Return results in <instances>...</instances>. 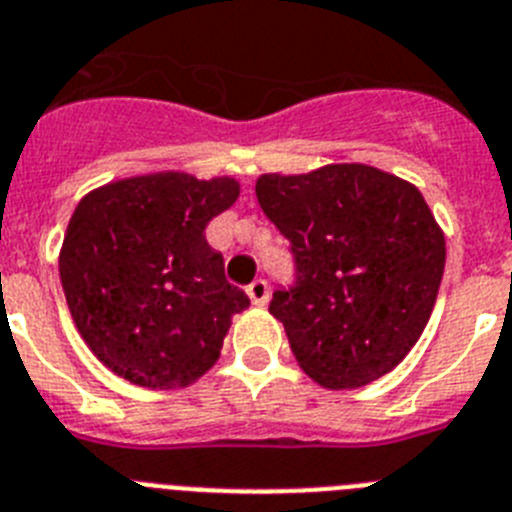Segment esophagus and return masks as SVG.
<instances>
[{
  "instance_id": "esophagus-1",
  "label": "esophagus",
  "mask_w": 512,
  "mask_h": 512,
  "mask_svg": "<svg viewBox=\"0 0 512 512\" xmlns=\"http://www.w3.org/2000/svg\"><path fill=\"white\" fill-rule=\"evenodd\" d=\"M247 296L252 299V304L255 306H265L270 299V286L265 278H257V281H252L250 286H247Z\"/></svg>"
}]
</instances>
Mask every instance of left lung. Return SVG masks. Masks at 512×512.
I'll return each mask as SVG.
<instances>
[{
  "mask_svg": "<svg viewBox=\"0 0 512 512\" xmlns=\"http://www.w3.org/2000/svg\"><path fill=\"white\" fill-rule=\"evenodd\" d=\"M257 201L291 242L296 281L270 314L299 366L327 389L399 366L433 314L446 239L410 182L368 164L262 175Z\"/></svg>",
  "mask_w": 512,
  "mask_h": 512,
  "instance_id": "8db88e82",
  "label": "left lung"
}]
</instances>
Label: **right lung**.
Masks as SVG:
<instances>
[{"mask_svg": "<svg viewBox=\"0 0 512 512\" xmlns=\"http://www.w3.org/2000/svg\"><path fill=\"white\" fill-rule=\"evenodd\" d=\"M239 198L231 177H128L79 201L59 257L79 335L113 373L146 389L193 384L216 363L234 314L250 306L206 242Z\"/></svg>", "mask_w": 512, "mask_h": 512, "instance_id": "1", "label": "right lung"}]
</instances>
